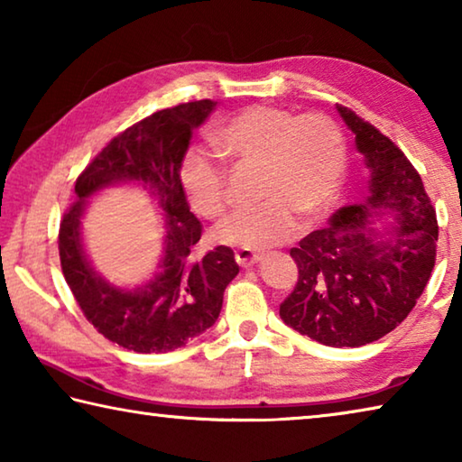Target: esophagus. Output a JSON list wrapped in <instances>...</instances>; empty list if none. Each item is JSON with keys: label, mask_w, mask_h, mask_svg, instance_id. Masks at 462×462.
<instances>
[{"label": "esophagus", "mask_w": 462, "mask_h": 462, "mask_svg": "<svg viewBox=\"0 0 462 462\" xmlns=\"http://www.w3.org/2000/svg\"><path fill=\"white\" fill-rule=\"evenodd\" d=\"M259 261H261V254L253 253V250H238V253H236V263L245 269L254 267V264Z\"/></svg>", "instance_id": "1"}]
</instances>
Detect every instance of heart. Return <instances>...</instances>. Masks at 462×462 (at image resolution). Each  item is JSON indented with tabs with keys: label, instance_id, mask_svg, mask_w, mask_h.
I'll return each instance as SVG.
<instances>
[{
	"label": "heart",
	"instance_id": "1",
	"mask_svg": "<svg viewBox=\"0 0 462 462\" xmlns=\"http://www.w3.org/2000/svg\"><path fill=\"white\" fill-rule=\"evenodd\" d=\"M216 143L248 165L264 169L256 208L236 209L216 228V240L240 250L283 245L297 232V217L324 216L346 175V143L324 114L297 116L283 107L253 106L234 114L216 132ZM189 206L208 220L228 208V171L206 148H191L181 162Z\"/></svg>",
	"mask_w": 462,
	"mask_h": 462
}]
</instances>
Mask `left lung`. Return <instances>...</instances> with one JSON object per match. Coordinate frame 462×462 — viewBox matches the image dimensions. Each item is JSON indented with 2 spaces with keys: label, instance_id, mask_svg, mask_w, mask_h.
<instances>
[{
  "label": "left lung",
  "instance_id": "8db88e82",
  "mask_svg": "<svg viewBox=\"0 0 462 462\" xmlns=\"http://www.w3.org/2000/svg\"><path fill=\"white\" fill-rule=\"evenodd\" d=\"M371 173L369 199L344 206L291 248L295 289L279 316L326 346H363L395 330L432 275L438 222L424 183L400 148L353 109L336 106ZM393 223L377 226L373 215Z\"/></svg>",
  "mask_w": 462,
  "mask_h": 462
}]
</instances>
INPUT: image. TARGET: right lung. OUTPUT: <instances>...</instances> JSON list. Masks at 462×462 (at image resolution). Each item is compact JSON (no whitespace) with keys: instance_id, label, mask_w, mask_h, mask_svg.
I'll return each mask as SVG.
<instances>
[{"instance_id":"obj_1","label":"right lung","mask_w":462,"mask_h":462,"mask_svg":"<svg viewBox=\"0 0 462 462\" xmlns=\"http://www.w3.org/2000/svg\"><path fill=\"white\" fill-rule=\"evenodd\" d=\"M216 101H189L161 109L109 140L77 177V201L59 230L60 267L85 318L107 340L134 353H171L212 328L220 316L224 289L238 275L228 246H216L193 259L201 224L189 212L181 162L193 130ZM118 182H140L166 214L160 271L143 288L122 290L97 276L84 256L80 217L91 194Z\"/></svg>"}]
</instances>
